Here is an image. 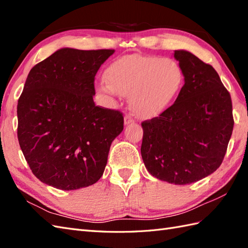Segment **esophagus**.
Listing matches in <instances>:
<instances>
[{
  "mask_svg": "<svg viewBox=\"0 0 248 248\" xmlns=\"http://www.w3.org/2000/svg\"><path fill=\"white\" fill-rule=\"evenodd\" d=\"M132 123H134V119L132 118L130 115H125V116H124V124H130Z\"/></svg>",
  "mask_w": 248,
  "mask_h": 248,
  "instance_id": "34e87169",
  "label": "esophagus"
}]
</instances>
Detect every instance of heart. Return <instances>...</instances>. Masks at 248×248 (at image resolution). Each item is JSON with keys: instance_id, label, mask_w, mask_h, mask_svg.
I'll return each mask as SVG.
<instances>
[{"instance_id": "1", "label": "heart", "mask_w": 248, "mask_h": 248, "mask_svg": "<svg viewBox=\"0 0 248 248\" xmlns=\"http://www.w3.org/2000/svg\"><path fill=\"white\" fill-rule=\"evenodd\" d=\"M97 82L101 94L129 96L130 108L137 116L153 118L175 100L183 84V72L171 58L132 54L119 57Z\"/></svg>"}]
</instances>
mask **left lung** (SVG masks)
I'll return each instance as SVG.
<instances>
[{"label": "left lung", "instance_id": "left-lung-1", "mask_svg": "<svg viewBox=\"0 0 248 248\" xmlns=\"http://www.w3.org/2000/svg\"><path fill=\"white\" fill-rule=\"evenodd\" d=\"M174 58L185 77L175 102L141 123V157L160 181L187 185L221 166L233 129L229 92L210 64L186 50Z\"/></svg>", "mask_w": 248, "mask_h": 248}]
</instances>
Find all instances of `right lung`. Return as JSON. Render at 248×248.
Masks as SVG:
<instances>
[{"instance_id": "1", "label": "right lung", "mask_w": 248, "mask_h": 248, "mask_svg": "<svg viewBox=\"0 0 248 248\" xmlns=\"http://www.w3.org/2000/svg\"><path fill=\"white\" fill-rule=\"evenodd\" d=\"M114 49L61 48L28 74L18 101V140L32 173L61 190L102 176L123 113L95 106V76Z\"/></svg>"}]
</instances>
